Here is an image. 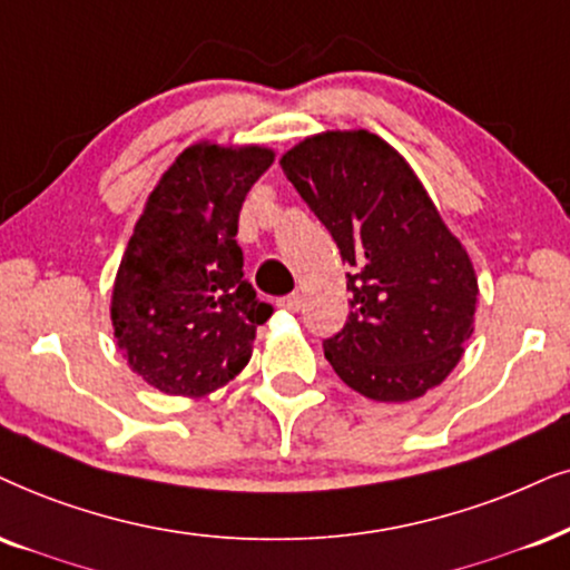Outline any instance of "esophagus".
Here are the masks:
<instances>
[{
  "instance_id": "34e87169",
  "label": "esophagus",
  "mask_w": 570,
  "mask_h": 570,
  "mask_svg": "<svg viewBox=\"0 0 570 570\" xmlns=\"http://www.w3.org/2000/svg\"><path fill=\"white\" fill-rule=\"evenodd\" d=\"M278 305L284 307V309H289V313H299V307H302V297H299V294H286V297L281 299Z\"/></svg>"
}]
</instances>
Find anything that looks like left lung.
<instances>
[{
    "mask_svg": "<svg viewBox=\"0 0 570 570\" xmlns=\"http://www.w3.org/2000/svg\"><path fill=\"white\" fill-rule=\"evenodd\" d=\"M281 168L352 268L347 323L323 338L336 376L379 402L442 384L473 334L479 284L410 165L376 134L326 131Z\"/></svg>",
    "mask_w": 570,
    "mask_h": 570,
    "instance_id": "left-lung-1",
    "label": "left lung"
}]
</instances>
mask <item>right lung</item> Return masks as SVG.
I'll return each instance as SVG.
<instances>
[{
  "instance_id": "1",
  "label": "right lung",
  "mask_w": 570,
  "mask_h": 570,
  "mask_svg": "<svg viewBox=\"0 0 570 570\" xmlns=\"http://www.w3.org/2000/svg\"><path fill=\"white\" fill-rule=\"evenodd\" d=\"M273 165L263 147L194 144L163 173L112 289L118 347L165 394L199 397L249 363L273 305L244 278L236 232L247 191Z\"/></svg>"
}]
</instances>
